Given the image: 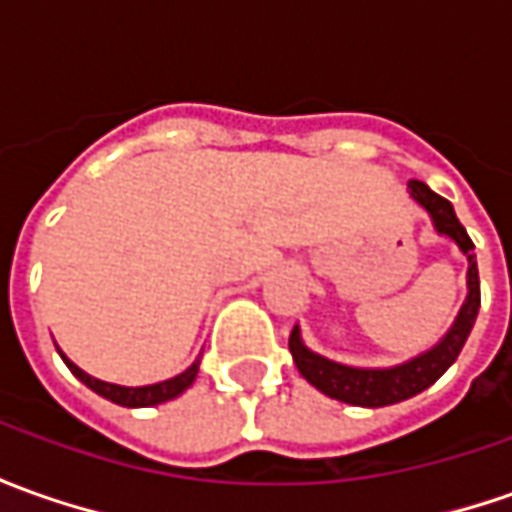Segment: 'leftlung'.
<instances>
[{"mask_svg": "<svg viewBox=\"0 0 512 512\" xmlns=\"http://www.w3.org/2000/svg\"><path fill=\"white\" fill-rule=\"evenodd\" d=\"M409 196L420 210L429 215L434 232L457 243V249L465 255V260H468V274H465L468 294L460 305V314L454 316L451 328L443 333L440 342L429 347L426 353H417L415 358H406V361L392 364V367H353V364H342V361H333L328 356H319L302 342L300 325H294L291 339H288V350H291L302 378L311 387L319 389L322 395L350 403V406H367V409L392 406V403L415 398L417 392L429 389L457 361L462 344L474 328L476 314H479V269H476L474 243L460 224L451 201L437 196L429 184L415 182V179L409 182Z\"/></svg>", "mask_w": 512, "mask_h": 512, "instance_id": "1", "label": "left lung"}]
</instances>
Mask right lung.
<instances>
[{"instance_id":"1","label":"right lung","mask_w":512,"mask_h":512,"mask_svg":"<svg viewBox=\"0 0 512 512\" xmlns=\"http://www.w3.org/2000/svg\"><path fill=\"white\" fill-rule=\"evenodd\" d=\"M58 353H61L64 364L72 370V375H75L81 384H86L92 392H97L100 398L117 403V406H128V409L159 406V403L179 398L184 389L193 387V381H196V375H198V364H201V358H196L184 373L173 375V378H168V381H159V384H148V387H120V384H109V381H100V378H95V375L83 373L78 364H72V361L64 356V350H58Z\"/></svg>"}]
</instances>
